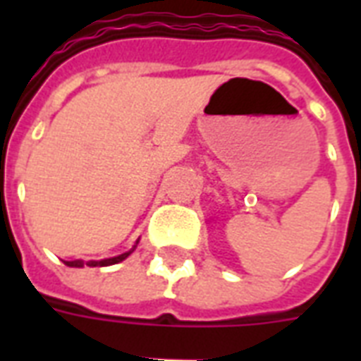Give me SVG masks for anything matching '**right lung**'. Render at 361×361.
Here are the masks:
<instances>
[{
  "instance_id": "1",
  "label": "right lung",
  "mask_w": 361,
  "mask_h": 361,
  "mask_svg": "<svg viewBox=\"0 0 361 361\" xmlns=\"http://www.w3.org/2000/svg\"><path fill=\"white\" fill-rule=\"evenodd\" d=\"M136 243H138V241H136ZM135 247H133L130 251L123 252V255H118V257L104 258V260H90V262H86V264L87 266H92V268H95V266H112V264L121 262V260H125V258L129 257L130 252L135 251ZM65 264H67V266H71V268H82V266H84V262H82V260H69V262H65Z\"/></svg>"
}]
</instances>
